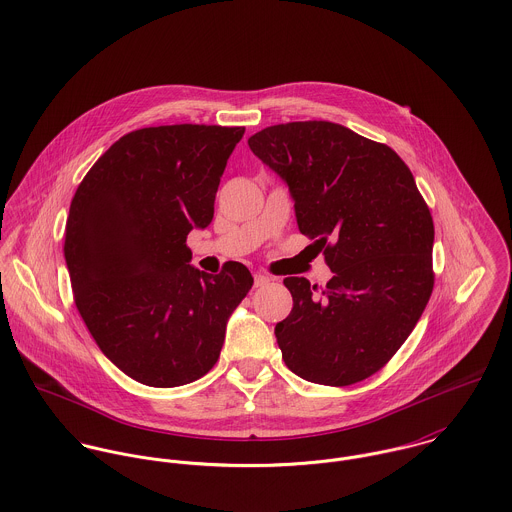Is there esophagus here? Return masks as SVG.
<instances>
[{"mask_svg": "<svg viewBox=\"0 0 512 512\" xmlns=\"http://www.w3.org/2000/svg\"><path fill=\"white\" fill-rule=\"evenodd\" d=\"M270 284V276H266V274H262V272H256L254 274V286L256 288H264V286H268Z\"/></svg>", "mask_w": 512, "mask_h": 512, "instance_id": "obj_1", "label": "esophagus"}]
</instances>
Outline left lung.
I'll use <instances>...</instances> for the list:
<instances>
[{"label":"left lung","mask_w":512,"mask_h":512,"mask_svg":"<svg viewBox=\"0 0 512 512\" xmlns=\"http://www.w3.org/2000/svg\"><path fill=\"white\" fill-rule=\"evenodd\" d=\"M248 146L288 185L299 232L333 272L319 295L305 278L284 280V363L315 384L361 382L408 339L434 290V220L414 175L394 149L333 122L270 126Z\"/></svg>","instance_id":"8db88e82"}]
</instances>
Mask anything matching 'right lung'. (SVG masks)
I'll use <instances>...</instances> for the list:
<instances>
[{
  "mask_svg": "<svg viewBox=\"0 0 512 512\" xmlns=\"http://www.w3.org/2000/svg\"><path fill=\"white\" fill-rule=\"evenodd\" d=\"M244 128L157 126L126 134L74 193L65 260L74 303L100 351L130 378L171 388L219 361L226 323L254 280L240 262L191 266L187 234L215 215Z\"/></svg>",
  "mask_w": 512,
  "mask_h": 512,
  "instance_id": "obj_1",
  "label": "right lung"
}]
</instances>
